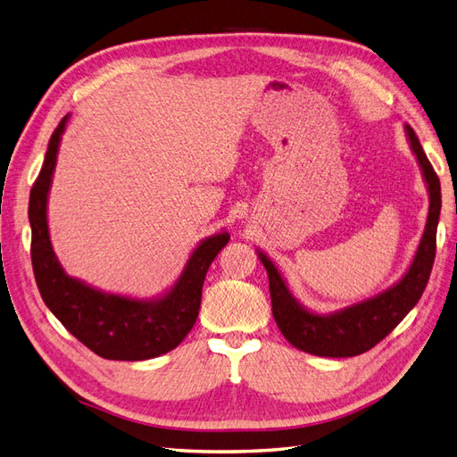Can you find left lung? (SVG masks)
<instances>
[{"label": "left lung", "mask_w": 457, "mask_h": 457, "mask_svg": "<svg viewBox=\"0 0 457 457\" xmlns=\"http://www.w3.org/2000/svg\"><path fill=\"white\" fill-rule=\"evenodd\" d=\"M408 145L418 160L428 195V213L423 237L403 278L381 294L358 301L334 312H316L307 309L292 294L287 282L272 259L261 250L257 257L269 274L272 316L282 336L295 349L326 358H347L370 351L383 337L403 322V318L416 307L428 282L435 262L436 227L440 217V181L428 163L416 133L404 123Z\"/></svg>", "instance_id": "left-lung-1"}]
</instances>
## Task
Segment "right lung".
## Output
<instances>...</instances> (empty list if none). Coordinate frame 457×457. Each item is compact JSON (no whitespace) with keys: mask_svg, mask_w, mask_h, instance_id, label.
<instances>
[{"mask_svg":"<svg viewBox=\"0 0 457 457\" xmlns=\"http://www.w3.org/2000/svg\"><path fill=\"white\" fill-rule=\"evenodd\" d=\"M68 120L71 114L51 135L44 168L30 192L32 267L41 299L76 339L108 361H148L170 353L195 326L207 269L230 234L219 230L200 240L173 286L150 299L103 292L68 276L53 250L47 225L49 190Z\"/></svg>","mask_w":457,"mask_h":457,"instance_id":"1","label":"right lung"}]
</instances>
